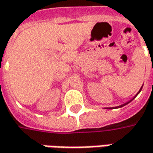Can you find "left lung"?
I'll use <instances>...</instances> for the list:
<instances>
[{
	"label": "left lung",
	"instance_id": "obj_1",
	"mask_svg": "<svg viewBox=\"0 0 153 153\" xmlns=\"http://www.w3.org/2000/svg\"><path fill=\"white\" fill-rule=\"evenodd\" d=\"M142 87H143V85H142V86L140 87V90H139V91H138V92L136 93V95H135V96H134V97L132 98L131 100H129V102H127L124 103V104H122V105H120V106H118V107H115V108H108V109H112V108H122V107H124V106H125V105H127L128 103L130 102L131 101H133V100H134V98H135V97H137V95H138V94H139V93L140 92V91H141V89H142Z\"/></svg>",
	"mask_w": 153,
	"mask_h": 153
}]
</instances>
